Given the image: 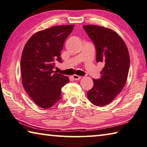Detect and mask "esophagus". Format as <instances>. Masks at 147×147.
<instances>
[{"instance_id":"34e87169","label":"esophagus","mask_w":147,"mask_h":147,"mask_svg":"<svg viewBox=\"0 0 147 147\" xmlns=\"http://www.w3.org/2000/svg\"><path fill=\"white\" fill-rule=\"evenodd\" d=\"M72 78H73L74 80H79V79H80L81 78V77L79 76L74 75V76H72Z\"/></svg>"}]
</instances>
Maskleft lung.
I'll return each instance as SVG.
<instances>
[{"mask_svg": "<svg viewBox=\"0 0 147 147\" xmlns=\"http://www.w3.org/2000/svg\"><path fill=\"white\" fill-rule=\"evenodd\" d=\"M96 47V62H104L101 78L93 79L88 91V100L97 106H105L113 100L126 84L129 68V55L122 38L110 28L97 25L83 26Z\"/></svg>", "mask_w": 147, "mask_h": 147, "instance_id": "8db88e82", "label": "left lung"}]
</instances>
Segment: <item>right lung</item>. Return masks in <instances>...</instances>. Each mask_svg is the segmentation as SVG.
<instances>
[{"label": "right lung", "instance_id": "add662e5", "mask_svg": "<svg viewBox=\"0 0 147 147\" xmlns=\"http://www.w3.org/2000/svg\"><path fill=\"white\" fill-rule=\"evenodd\" d=\"M74 25L55 26L35 33L27 41L21 59L22 84L38 106L49 109L61 99V88L69 80L54 72L55 61H61V51Z\"/></svg>", "mask_w": 147, "mask_h": 147}]
</instances>
